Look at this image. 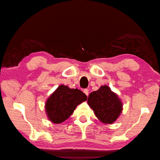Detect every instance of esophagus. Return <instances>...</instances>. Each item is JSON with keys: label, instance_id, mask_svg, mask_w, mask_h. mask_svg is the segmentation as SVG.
<instances>
[{"label": "esophagus", "instance_id": "34e87169", "mask_svg": "<svg viewBox=\"0 0 160 160\" xmlns=\"http://www.w3.org/2000/svg\"><path fill=\"white\" fill-rule=\"evenodd\" d=\"M83 92L85 93V94L88 97V95H89V91H88V89H84V90H83Z\"/></svg>", "mask_w": 160, "mask_h": 160}]
</instances>
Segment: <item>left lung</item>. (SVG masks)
I'll return each instance as SVG.
<instances>
[{"label": "left lung", "mask_w": 160, "mask_h": 160, "mask_svg": "<svg viewBox=\"0 0 160 160\" xmlns=\"http://www.w3.org/2000/svg\"><path fill=\"white\" fill-rule=\"evenodd\" d=\"M88 103L98 120L105 124L114 122L122 107L118 96L107 85L101 86L97 91L90 93Z\"/></svg>", "instance_id": "obj_1"}]
</instances>
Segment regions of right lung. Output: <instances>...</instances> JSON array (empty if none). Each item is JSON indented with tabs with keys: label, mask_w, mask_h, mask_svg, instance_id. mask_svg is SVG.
Here are the masks:
<instances>
[{
	"label": "right lung",
	"mask_w": 160,
	"mask_h": 160,
	"mask_svg": "<svg viewBox=\"0 0 160 160\" xmlns=\"http://www.w3.org/2000/svg\"><path fill=\"white\" fill-rule=\"evenodd\" d=\"M87 98V96L79 89L60 85L46 102L45 109L49 119L56 124L62 122L70 117L78 105Z\"/></svg>",
	"instance_id": "right-lung-1"
}]
</instances>
